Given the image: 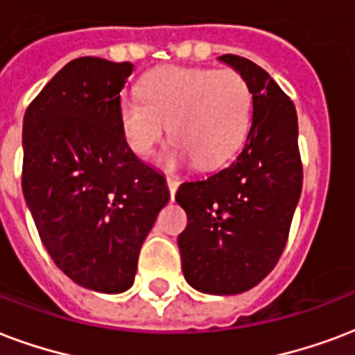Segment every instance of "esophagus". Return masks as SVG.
Here are the masks:
<instances>
[{"mask_svg": "<svg viewBox=\"0 0 355 355\" xmlns=\"http://www.w3.org/2000/svg\"><path fill=\"white\" fill-rule=\"evenodd\" d=\"M167 188H169V193H171V199L175 197V191L178 188V178L175 175H167Z\"/></svg>", "mask_w": 355, "mask_h": 355, "instance_id": "34e87169", "label": "esophagus"}]
</instances>
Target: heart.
Wrapping results in <instances>:
<instances>
[{"mask_svg":"<svg viewBox=\"0 0 355 355\" xmlns=\"http://www.w3.org/2000/svg\"><path fill=\"white\" fill-rule=\"evenodd\" d=\"M137 91L139 98L119 104L124 139L147 158L169 124V167L188 158L197 167L220 166L236 153L250 124V87L234 70L164 67L148 72Z\"/></svg>","mask_w":355,"mask_h":355,"instance_id":"heart-1","label":"heart"}]
</instances>
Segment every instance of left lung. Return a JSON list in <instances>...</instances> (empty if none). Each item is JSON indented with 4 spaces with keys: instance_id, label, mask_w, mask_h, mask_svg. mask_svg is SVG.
<instances>
[{
    "instance_id": "left-lung-1",
    "label": "left lung",
    "mask_w": 355,
    "mask_h": 355,
    "mask_svg": "<svg viewBox=\"0 0 355 355\" xmlns=\"http://www.w3.org/2000/svg\"><path fill=\"white\" fill-rule=\"evenodd\" d=\"M218 61L236 70L250 87V134L234 162L182 182L175 199L188 214L178 236L188 285L231 296L259 285L277 264L304 175L291 98L250 59L221 55Z\"/></svg>"
}]
</instances>
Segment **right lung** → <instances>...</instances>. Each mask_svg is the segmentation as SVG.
I'll use <instances>...</instances> for the list:
<instances>
[{
	"instance_id": "obj_1",
	"label": "right lung",
	"mask_w": 355,
	"mask_h": 355,
	"mask_svg": "<svg viewBox=\"0 0 355 355\" xmlns=\"http://www.w3.org/2000/svg\"><path fill=\"white\" fill-rule=\"evenodd\" d=\"M132 63L80 58L64 64L24 117L21 189L39 236L83 288L121 294L169 201L164 173L137 158L119 123Z\"/></svg>"
}]
</instances>
